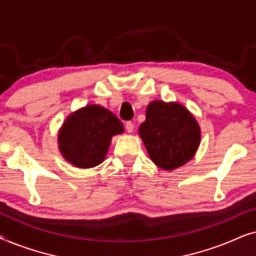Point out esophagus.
<instances>
[{
    "mask_svg": "<svg viewBox=\"0 0 256 256\" xmlns=\"http://www.w3.org/2000/svg\"><path fill=\"white\" fill-rule=\"evenodd\" d=\"M126 130H127L128 132H134V124H132V121H128L127 124H126Z\"/></svg>",
    "mask_w": 256,
    "mask_h": 256,
    "instance_id": "obj_1",
    "label": "esophagus"
}]
</instances>
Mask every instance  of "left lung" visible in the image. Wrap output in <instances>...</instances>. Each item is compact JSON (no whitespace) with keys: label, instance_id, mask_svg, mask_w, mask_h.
Wrapping results in <instances>:
<instances>
[{"label":"left lung","instance_id":"1","mask_svg":"<svg viewBox=\"0 0 256 256\" xmlns=\"http://www.w3.org/2000/svg\"><path fill=\"white\" fill-rule=\"evenodd\" d=\"M138 134L150 158L164 170L184 166L200 142V128L194 115L183 104L160 100L148 104Z\"/></svg>","mask_w":256,"mask_h":256}]
</instances>
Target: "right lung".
Wrapping results in <instances>:
<instances>
[{
	"label": "right lung",
	"instance_id": "right-lung-1",
	"mask_svg": "<svg viewBox=\"0 0 256 256\" xmlns=\"http://www.w3.org/2000/svg\"><path fill=\"white\" fill-rule=\"evenodd\" d=\"M124 124L99 104L80 108L68 116L58 132V146L64 158L76 168L88 169L104 162L114 135Z\"/></svg>",
	"mask_w": 256,
	"mask_h": 256
}]
</instances>
